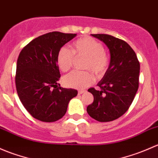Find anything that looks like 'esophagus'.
<instances>
[{
	"label": "esophagus",
	"mask_w": 158,
	"mask_h": 158,
	"mask_svg": "<svg viewBox=\"0 0 158 158\" xmlns=\"http://www.w3.org/2000/svg\"><path fill=\"white\" fill-rule=\"evenodd\" d=\"M84 93H85V90H78V94H79V95H81V94H84Z\"/></svg>",
	"instance_id": "34e87169"
}]
</instances>
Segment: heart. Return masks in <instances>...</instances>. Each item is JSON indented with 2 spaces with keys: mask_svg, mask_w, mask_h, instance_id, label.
Wrapping results in <instances>:
<instances>
[{
  "mask_svg": "<svg viewBox=\"0 0 158 158\" xmlns=\"http://www.w3.org/2000/svg\"><path fill=\"white\" fill-rule=\"evenodd\" d=\"M76 57H84V68L92 71L96 77L105 74L110 66V56L106 52L103 45L90 37H83L74 42L72 50L61 47L58 52L57 64L60 70L67 72L72 68ZM94 81L90 71H74L64 76L63 82L66 87L82 89L90 86Z\"/></svg>",
  "mask_w": 158,
  "mask_h": 158,
  "instance_id": "1",
  "label": "heart"
}]
</instances>
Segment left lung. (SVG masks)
Returning a JSON list of instances; mask_svg holds the SVG:
<instances>
[{
	"label": "left lung",
	"mask_w": 158,
	"mask_h": 158,
	"mask_svg": "<svg viewBox=\"0 0 158 158\" xmlns=\"http://www.w3.org/2000/svg\"><path fill=\"white\" fill-rule=\"evenodd\" d=\"M103 41L110 52V66L97 86L91 87L94 102L87 108L90 117L110 122L122 116L132 103L139 84L140 64L134 50L126 42L107 34H91Z\"/></svg>",
	"instance_id": "8db88e82"
}]
</instances>
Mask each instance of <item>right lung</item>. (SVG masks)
Masks as SVG:
<instances>
[{
	"instance_id": "right-lung-1",
	"label": "right lung",
	"mask_w": 158,
	"mask_h": 158,
	"mask_svg": "<svg viewBox=\"0 0 158 158\" xmlns=\"http://www.w3.org/2000/svg\"><path fill=\"white\" fill-rule=\"evenodd\" d=\"M77 34L52 32L27 44L19 53L15 83L23 106L36 119L52 123L67 112L68 105L77 91L62 88L56 58L60 48Z\"/></svg>"
}]
</instances>
